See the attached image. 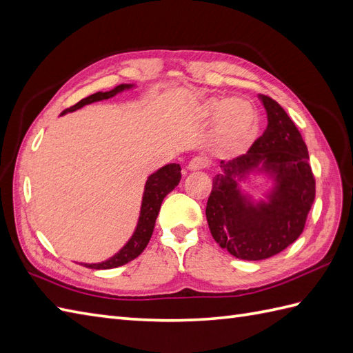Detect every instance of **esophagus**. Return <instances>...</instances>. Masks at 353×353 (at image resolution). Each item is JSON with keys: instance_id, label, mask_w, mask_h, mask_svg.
Masks as SVG:
<instances>
[{"instance_id": "obj_1", "label": "esophagus", "mask_w": 353, "mask_h": 353, "mask_svg": "<svg viewBox=\"0 0 353 353\" xmlns=\"http://www.w3.org/2000/svg\"><path fill=\"white\" fill-rule=\"evenodd\" d=\"M209 165V159L204 158V157H195L190 161V163H188V170L190 171H200V170H204L208 168Z\"/></svg>"}]
</instances>
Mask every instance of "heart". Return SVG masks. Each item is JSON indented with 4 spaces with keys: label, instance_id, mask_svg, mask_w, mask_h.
Masks as SVG:
<instances>
[{
    "label": "heart",
    "instance_id": "heart-1",
    "mask_svg": "<svg viewBox=\"0 0 353 353\" xmlns=\"http://www.w3.org/2000/svg\"><path fill=\"white\" fill-rule=\"evenodd\" d=\"M200 112L204 117L216 116V137L228 149L247 144L257 129L256 110L243 99H210Z\"/></svg>",
    "mask_w": 353,
    "mask_h": 353
}]
</instances>
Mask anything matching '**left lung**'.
<instances>
[{"instance_id":"left-lung-1","label":"left lung","mask_w":353,"mask_h":353,"mask_svg":"<svg viewBox=\"0 0 353 353\" xmlns=\"http://www.w3.org/2000/svg\"><path fill=\"white\" fill-rule=\"evenodd\" d=\"M268 128L247 153L221 161L206 206L216 243L242 260H263L281 252L304 232L316 196V180L302 135L281 105L260 94ZM265 170L276 186L268 202L254 205L237 181L251 170Z\"/></svg>"}]
</instances>
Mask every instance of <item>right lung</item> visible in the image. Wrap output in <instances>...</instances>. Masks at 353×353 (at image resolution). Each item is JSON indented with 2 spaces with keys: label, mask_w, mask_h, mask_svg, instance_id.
Listing matches in <instances>:
<instances>
[{
  "label": "right lung",
  "mask_w": 353,
  "mask_h": 353,
  "mask_svg": "<svg viewBox=\"0 0 353 353\" xmlns=\"http://www.w3.org/2000/svg\"><path fill=\"white\" fill-rule=\"evenodd\" d=\"M132 88V84H120L116 88H112L111 92H97L92 96L85 97V99L79 101L70 108L64 110L61 112V116L65 112H72L75 110H79L81 106L93 103L97 101H105L110 99V97L116 96L117 93L123 92V90ZM180 179H182V174H180V165L179 163H168V165L159 168L157 173H153L149 176L145 182L144 188V195H143V203H141V212H139V219L135 232L130 237L129 242L123 247L116 256H112L111 259L102 261V263H84L85 268L90 269H112V268H119L129 263L130 260L137 259L139 254L144 251V248L149 243L154 223H157V218L161 209V203L165 199L167 194L174 190V188L179 185Z\"/></svg>",
  "instance_id": "right-lung-1"
}]
</instances>
